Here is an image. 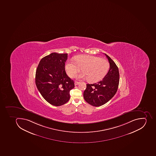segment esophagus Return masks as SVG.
I'll return each mask as SVG.
<instances>
[{"mask_svg": "<svg viewBox=\"0 0 156 156\" xmlns=\"http://www.w3.org/2000/svg\"><path fill=\"white\" fill-rule=\"evenodd\" d=\"M79 83H79V82H77V81H75V85H78V84H79Z\"/></svg>", "mask_w": 156, "mask_h": 156, "instance_id": "esophagus-1", "label": "esophagus"}]
</instances>
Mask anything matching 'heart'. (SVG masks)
Returning <instances> with one entry per match:
<instances>
[{"label":"heart","mask_w":156,"mask_h":156,"mask_svg":"<svg viewBox=\"0 0 156 156\" xmlns=\"http://www.w3.org/2000/svg\"><path fill=\"white\" fill-rule=\"evenodd\" d=\"M75 61L70 60L66 64V70L69 76L73 77L82 68L83 72L77 76V78L88 79L91 83L102 80L109 70V62L98 56L80 55L75 57Z\"/></svg>","instance_id":"b5f03b06"}]
</instances>
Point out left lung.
<instances>
[{
  "label": "left lung",
  "instance_id": "1",
  "mask_svg": "<svg viewBox=\"0 0 156 156\" xmlns=\"http://www.w3.org/2000/svg\"><path fill=\"white\" fill-rule=\"evenodd\" d=\"M110 68L104 79L96 83L87 84L83 93L87 103L94 106H100L109 101L116 94L119 83L118 68L109 56L105 54Z\"/></svg>",
  "mask_w": 156,
  "mask_h": 156
}]
</instances>
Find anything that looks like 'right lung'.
Masks as SVG:
<instances>
[{
    "mask_svg": "<svg viewBox=\"0 0 156 156\" xmlns=\"http://www.w3.org/2000/svg\"><path fill=\"white\" fill-rule=\"evenodd\" d=\"M67 58V53H51L41 60L36 69L37 89L45 100L55 106L68 102L70 90L75 87L74 82L65 69Z\"/></svg>",
    "mask_w": 156,
    "mask_h": 156,
    "instance_id": "1",
    "label": "right lung"
}]
</instances>
